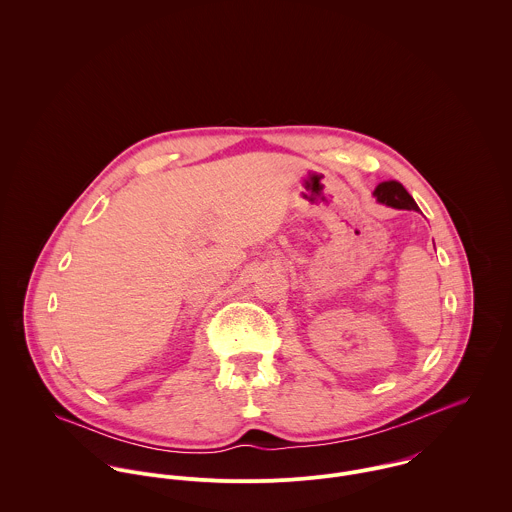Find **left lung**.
Listing matches in <instances>:
<instances>
[{
  "label": "left lung",
  "instance_id": "left-lung-1",
  "mask_svg": "<svg viewBox=\"0 0 512 512\" xmlns=\"http://www.w3.org/2000/svg\"><path fill=\"white\" fill-rule=\"evenodd\" d=\"M372 197L386 207L392 209H404V211H418L416 201L412 199V195L404 189L402 183L398 181H382L376 185V189L372 191Z\"/></svg>",
  "mask_w": 512,
  "mask_h": 512
}]
</instances>
